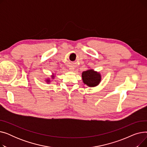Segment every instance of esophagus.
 Listing matches in <instances>:
<instances>
[{
    "instance_id": "1",
    "label": "esophagus",
    "mask_w": 147,
    "mask_h": 147,
    "mask_svg": "<svg viewBox=\"0 0 147 147\" xmlns=\"http://www.w3.org/2000/svg\"><path fill=\"white\" fill-rule=\"evenodd\" d=\"M69 69V70H70L71 71H73L74 70V68L73 67H71Z\"/></svg>"
}]
</instances>
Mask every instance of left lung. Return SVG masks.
<instances>
[{"instance_id":"1","label":"left lung","mask_w":147,"mask_h":147,"mask_svg":"<svg viewBox=\"0 0 147 147\" xmlns=\"http://www.w3.org/2000/svg\"><path fill=\"white\" fill-rule=\"evenodd\" d=\"M82 77L83 82L89 87L98 86L101 80V74L94 71L93 69H89L83 71Z\"/></svg>"}]
</instances>
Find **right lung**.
I'll return each instance as SVG.
<instances>
[{
  "instance_id": "obj_1",
  "label": "right lung",
  "mask_w": 147,
  "mask_h": 147,
  "mask_svg": "<svg viewBox=\"0 0 147 147\" xmlns=\"http://www.w3.org/2000/svg\"><path fill=\"white\" fill-rule=\"evenodd\" d=\"M51 78H52V79H53L54 78H55V75L53 74V75L51 76ZM46 82H47L48 83H49L51 82V80H50V79H49V78H48V79H46Z\"/></svg>"
}]
</instances>
